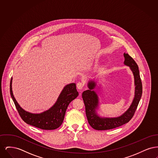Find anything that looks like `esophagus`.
I'll return each instance as SVG.
<instances>
[{"mask_svg":"<svg viewBox=\"0 0 158 158\" xmlns=\"http://www.w3.org/2000/svg\"><path fill=\"white\" fill-rule=\"evenodd\" d=\"M76 86H77V88L79 89V90H81L82 89L83 87L84 86V83L82 82H78L76 85Z\"/></svg>","mask_w":158,"mask_h":158,"instance_id":"obj_1","label":"esophagus"}]
</instances>
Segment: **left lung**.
I'll return each instance as SVG.
<instances>
[{
  "label": "left lung",
  "instance_id": "8db88e82",
  "mask_svg": "<svg viewBox=\"0 0 158 158\" xmlns=\"http://www.w3.org/2000/svg\"><path fill=\"white\" fill-rule=\"evenodd\" d=\"M126 66H129L135 78V93L133 101L127 110L117 117H100L96 111L98 108L99 99L98 95L93 90L97 85L94 81L88 83V90L82 93V98L85 106V111L88 123L93 128L97 130H106L120 127L130 120L133 117L142 95V83L141 81L139 67L133 59L127 53H124Z\"/></svg>",
  "mask_w": 158,
  "mask_h": 158
}]
</instances>
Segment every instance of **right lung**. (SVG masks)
Returning a JSON list of instances; mask_svg holds the SVG:
<instances>
[{"label":"right lung","mask_w":158,"mask_h":158,"mask_svg":"<svg viewBox=\"0 0 158 158\" xmlns=\"http://www.w3.org/2000/svg\"><path fill=\"white\" fill-rule=\"evenodd\" d=\"M12 83V77L10 82V93L21 118L27 124L43 130H50L59 127L64 120L68 105L79 95L75 83L67 85L53 106L43 113L33 114L25 111L18 104L13 94Z\"/></svg>","instance_id":"add662e5"}]
</instances>
